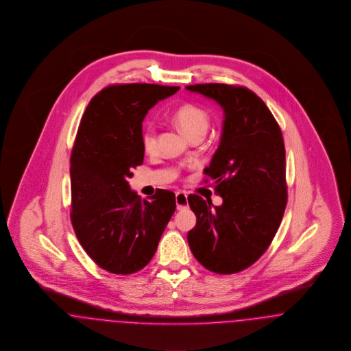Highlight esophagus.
<instances>
[{
  "label": "esophagus",
  "mask_w": 351,
  "mask_h": 351,
  "mask_svg": "<svg viewBox=\"0 0 351 351\" xmlns=\"http://www.w3.org/2000/svg\"><path fill=\"white\" fill-rule=\"evenodd\" d=\"M176 204H177L178 210H182L184 207H187L189 206V203H187V194L184 193V191H178L176 194Z\"/></svg>",
  "instance_id": "esophagus-1"
}]
</instances>
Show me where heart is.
Returning <instances> with one entry per match:
<instances>
[{"label":"heart","mask_w":351,"mask_h":351,"mask_svg":"<svg viewBox=\"0 0 351 351\" xmlns=\"http://www.w3.org/2000/svg\"><path fill=\"white\" fill-rule=\"evenodd\" d=\"M174 121L184 134L191 138L193 136H204L210 125V114L207 110L197 104H184L173 114ZM141 144L147 153H154L157 149V132L153 125H147L143 130Z\"/></svg>","instance_id":"obj_1"}]
</instances>
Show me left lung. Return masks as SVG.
<instances>
[{"label": "left lung", "mask_w": 351, "mask_h": 351, "mask_svg": "<svg viewBox=\"0 0 351 351\" xmlns=\"http://www.w3.org/2000/svg\"><path fill=\"white\" fill-rule=\"evenodd\" d=\"M186 90L215 100L224 112L219 147L203 170L223 203L214 206L199 195L187 197L197 217L187 241L208 271L238 274L267 251L285 211L282 134L264 101L245 87L207 83Z\"/></svg>", "instance_id": "8db88e82"}]
</instances>
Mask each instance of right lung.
<instances>
[{
    "mask_svg": "<svg viewBox=\"0 0 351 351\" xmlns=\"http://www.w3.org/2000/svg\"><path fill=\"white\" fill-rule=\"evenodd\" d=\"M180 87L148 83L110 86L84 112L71 153V221L87 255L114 275L143 269L176 211L173 191L141 199L132 170L144 162L143 121Z\"/></svg>",
    "mask_w": 351,
    "mask_h": 351,
    "instance_id": "1",
    "label": "right lung"
}]
</instances>
